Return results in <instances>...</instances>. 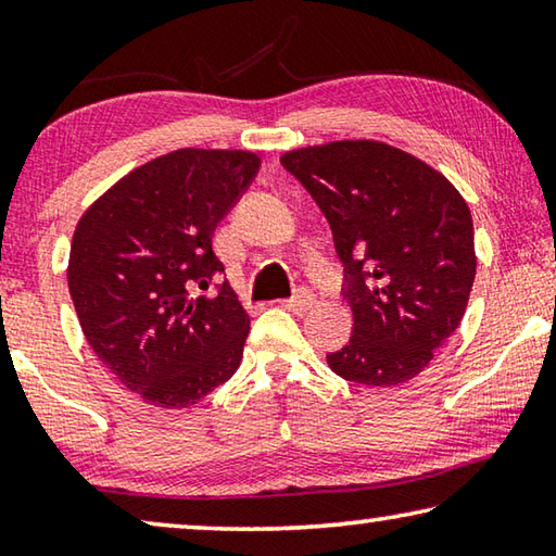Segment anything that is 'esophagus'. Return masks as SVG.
<instances>
[{"label":"esophagus","instance_id":"esophagus-1","mask_svg":"<svg viewBox=\"0 0 556 556\" xmlns=\"http://www.w3.org/2000/svg\"><path fill=\"white\" fill-rule=\"evenodd\" d=\"M314 301H316V296L312 294V291H308V289H301V291H296V296H291V299H285V301H281V306L289 308V312H296V314H301V312H306V308H312V306H314Z\"/></svg>","mask_w":556,"mask_h":556}]
</instances>
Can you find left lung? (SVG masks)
<instances>
[{"mask_svg":"<svg viewBox=\"0 0 556 556\" xmlns=\"http://www.w3.org/2000/svg\"><path fill=\"white\" fill-rule=\"evenodd\" d=\"M281 164L312 193L345 267L353 336L328 353L348 382L394 388L456 331L476 279L473 218L448 178L375 139L291 149Z\"/></svg>","mask_w":556,"mask_h":556,"instance_id":"left-lung-1","label":"left lung"}]
</instances>
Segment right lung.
<instances>
[{
    "mask_svg": "<svg viewBox=\"0 0 556 556\" xmlns=\"http://www.w3.org/2000/svg\"><path fill=\"white\" fill-rule=\"evenodd\" d=\"M242 149H176L112 184L75 225L68 289L100 363L162 409L199 404L242 361L250 316L232 287L208 289L223 262L213 232L255 178Z\"/></svg>",
    "mask_w": 556,
    "mask_h": 556,
    "instance_id": "obj_1",
    "label": "right lung"
}]
</instances>
